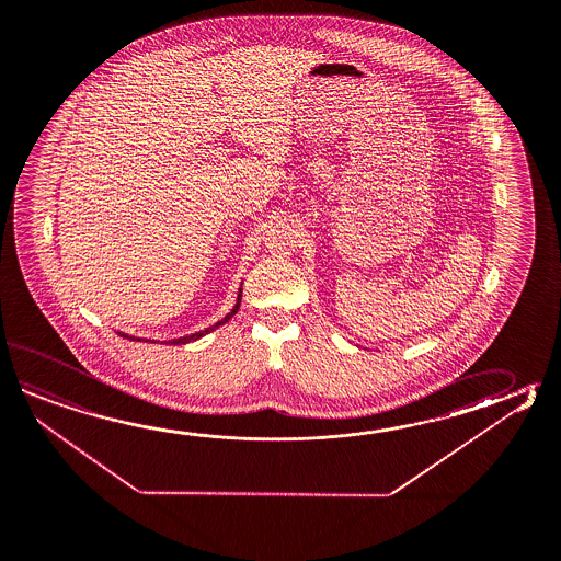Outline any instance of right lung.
<instances>
[{
    "instance_id": "obj_1",
    "label": "right lung",
    "mask_w": 561,
    "mask_h": 561,
    "mask_svg": "<svg viewBox=\"0 0 561 561\" xmlns=\"http://www.w3.org/2000/svg\"><path fill=\"white\" fill-rule=\"evenodd\" d=\"M241 286H243V282H241ZM241 286L240 291H238V299H236V306L231 308L228 316L226 318H221V320L216 321L214 325H209L206 330H202V332L190 333V335H183V337H178V340H168L165 343H170V345H183V343H192L195 340H199V337H204L209 332H214V330H218L219 325H224L226 321L231 320L236 313H238V309H240L241 304ZM122 337H127V340H131V342H141V337H134V335H129V333L117 332ZM146 342H153V340H146Z\"/></svg>"
}]
</instances>
